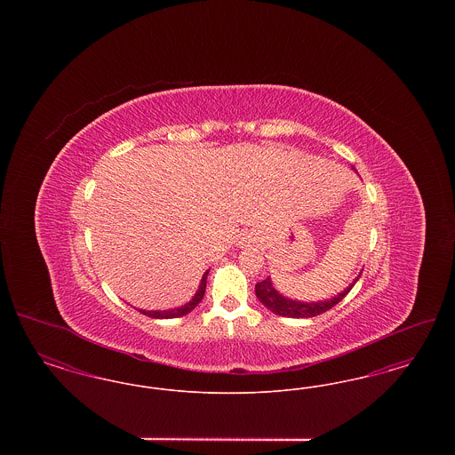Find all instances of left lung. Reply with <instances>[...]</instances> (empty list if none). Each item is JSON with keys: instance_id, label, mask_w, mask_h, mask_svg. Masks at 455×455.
I'll list each match as a JSON object with an SVG mask.
<instances>
[{"instance_id": "1", "label": "left lung", "mask_w": 455, "mask_h": 455, "mask_svg": "<svg viewBox=\"0 0 455 455\" xmlns=\"http://www.w3.org/2000/svg\"><path fill=\"white\" fill-rule=\"evenodd\" d=\"M360 276H362V273L356 276L355 282L347 286L345 291H341L338 297H332L331 300H324V302H299V300L286 299L273 286L269 276L262 282L256 283V297L267 310H271L276 315L293 317V319H307V317L321 315V314H324L325 310L332 308L336 303L341 302L349 293V290L355 286V283L358 282Z\"/></svg>"}]
</instances>
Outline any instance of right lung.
Returning <instances> with one entry per match:
<instances>
[{
    "label": "right lung",
    "mask_w": 455,
    "mask_h": 455,
    "mask_svg": "<svg viewBox=\"0 0 455 455\" xmlns=\"http://www.w3.org/2000/svg\"><path fill=\"white\" fill-rule=\"evenodd\" d=\"M206 278H208V271L203 275L201 283H199V288H197V291H196L193 300H189L186 305L177 307V308H172V310H140V312H141V314H145V315H148V317H153V319H173V317H182V315L189 314L191 310H195L196 305L201 302V300H203V297H204Z\"/></svg>",
    "instance_id": "obj_1"
}]
</instances>
